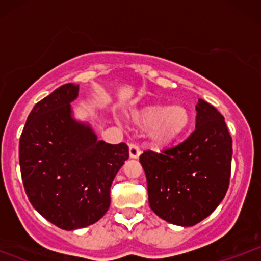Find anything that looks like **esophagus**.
<instances>
[{
    "label": "esophagus",
    "mask_w": 261,
    "mask_h": 261,
    "mask_svg": "<svg viewBox=\"0 0 261 261\" xmlns=\"http://www.w3.org/2000/svg\"><path fill=\"white\" fill-rule=\"evenodd\" d=\"M128 154H130V158H133V160H137L141 154L140 148L137 147L136 145H134V143H131V145L128 146Z\"/></svg>",
    "instance_id": "34e87169"
}]
</instances>
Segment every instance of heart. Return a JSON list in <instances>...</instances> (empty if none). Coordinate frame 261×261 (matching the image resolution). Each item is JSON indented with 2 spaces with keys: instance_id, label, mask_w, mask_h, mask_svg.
<instances>
[{
  "instance_id": "b5f03b06",
  "label": "heart",
  "mask_w": 261,
  "mask_h": 261,
  "mask_svg": "<svg viewBox=\"0 0 261 261\" xmlns=\"http://www.w3.org/2000/svg\"><path fill=\"white\" fill-rule=\"evenodd\" d=\"M130 121L139 130H147L154 148H166L181 137L190 124V113L182 104H148L130 113Z\"/></svg>"
}]
</instances>
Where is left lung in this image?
I'll return each mask as SVG.
<instances>
[{
	"label": "left lung",
	"instance_id": "left-lung-1",
	"mask_svg": "<svg viewBox=\"0 0 261 261\" xmlns=\"http://www.w3.org/2000/svg\"><path fill=\"white\" fill-rule=\"evenodd\" d=\"M196 112L195 131L184 142L140 157L149 207L162 220L181 227L201 222L216 210L230 176L232 139L224 118L202 99Z\"/></svg>",
	"mask_w": 261,
	"mask_h": 261
}]
</instances>
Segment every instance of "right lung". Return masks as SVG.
Instances as JSON below:
<instances>
[{
    "label": "right lung",
    "instance_id": "right-lung-1",
    "mask_svg": "<svg viewBox=\"0 0 261 261\" xmlns=\"http://www.w3.org/2000/svg\"><path fill=\"white\" fill-rule=\"evenodd\" d=\"M79 86L66 83L33 108L19 140L27 196L39 214L65 230L85 228L106 215L110 187L128 158L126 143L98 140L74 118Z\"/></svg>",
    "mask_w": 261,
    "mask_h": 261
}]
</instances>
